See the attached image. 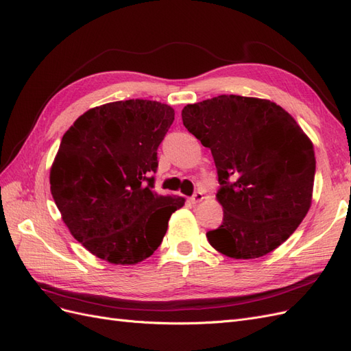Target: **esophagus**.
<instances>
[{"label":"esophagus","instance_id":"1","mask_svg":"<svg viewBox=\"0 0 351 351\" xmlns=\"http://www.w3.org/2000/svg\"><path fill=\"white\" fill-rule=\"evenodd\" d=\"M204 199V194L203 193H199V191H197L193 197H191V202L194 203V204H197V203H202Z\"/></svg>","mask_w":351,"mask_h":351}]
</instances>
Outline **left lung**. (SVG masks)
I'll return each instance as SVG.
<instances>
[{
	"mask_svg": "<svg viewBox=\"0 0 351 351\" xmlns=\"http://www.w3.org/2000/svg\"><path fill=\"white\" fill-rule=\"evenodd\" d=\"M184 126L212 152L223 222L206 234L231 258L274 252L312 206L316 158L295 119L270 99L219 95L182 110Z\"/></svg>",
	"mask_w": 351,
	"mask_h": 351,
	"instance_id": "left-lung-1",
	"label": "left lung"
}]
</instances>
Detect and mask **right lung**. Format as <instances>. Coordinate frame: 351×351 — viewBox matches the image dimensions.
<instances>
[{"label": "right lung", "instance_id": "obj_1", "mask_svg": "<svg viewBox=\"0 0 351 351\" xmlns=\"http://www.w3.org/2000/svg\"><path fill=\"white\" fill-rule=\"evenodd\" d=\"M175 110L149 99L89 108L70 126L49 169L63 222L89 253L112 265H136L162 244L185 198L153 191L157 148Z\"/></svg>", "mask_w": 351, "mask_h": 351}]
</instances>
